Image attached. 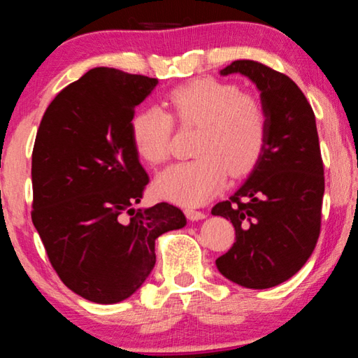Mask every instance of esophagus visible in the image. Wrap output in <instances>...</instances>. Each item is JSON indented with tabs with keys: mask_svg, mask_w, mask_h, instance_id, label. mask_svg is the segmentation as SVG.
<instances>
[{
	"mask_svg": "<svg viewBox=\"0 0 358 358\" xmlns=\"http://www.w3.org/2000/svg\"><path fill=\"white\" fill-rule=\"evenodd\" d=\"M184 213H185V217L190 220V222H197V220H203L205 217H207V213L199 212V210H192V208H185Z\"/></svg>",
	"mask_w": 358,
	"mask_h": 358,
	"instance_id": "34e87169",
	"label": "esophagus"
}]
</instances>
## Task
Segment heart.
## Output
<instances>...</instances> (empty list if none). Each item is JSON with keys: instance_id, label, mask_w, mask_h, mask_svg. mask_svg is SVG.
I'll return each instance as SVG.
<instances>
[{"instance_id": "b5f03b06", "label": "heart", "mask_w": 358, "mask_h": 358, "mask_svg": "<svg viewBox=\"0 0 358 358\" xmlns=\"http://www.w3.org/2000/svg\"><path fill=\"white\" fill-rule=\"evenodd\" d=\"M174 124L197 129L192 143L197 158L163 171L155 192L184 207H197L217 195L227 173L234 179L251 173L267 145L268 114L261 97L217 78H197L171 90L166 112L150 107L131 117V145L145 163L169 159Z\"/></svg>"}]
</instances>
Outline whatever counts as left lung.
<instances>
[{
    "mask_svg": "<svg viewBox=\"0 0 358 358\" xmlns=\"http://www.w3.org/2000/svg\"><path fill=\"white\" fill-rule=\"evenodd\" d=\"M241 73L261 91L268 114L264 155L249 179L212 208L234 227L218 271L246 288H271L295 275L321 233L324 164L316 119L296 83L254 60H236L222 75Z\"/></svg>",
    "mask_w": 358,
    "mask_h": 358,
    "instance_id": "8db88e82",
    "label": "left lung"
}]
</instances>
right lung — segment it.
Listing matches in <instances>:
<instances>
[{"label":"right lung","instance_id":"right-lung-1","mask_svg":"<svg viewBox=\"0 0 358 358\" xmlns=\"http://www.w3.org/2000/svg\"><path fill=\"white\" fill-rule=\"evenodd\" d=\"M156 85L92 68L55 96L34 143V227L60 280L101 305L138 290L155 267V239L185 224L171 203L134 208L150 179L130 120Z\"/></svg>","mask_w":358,"mask_h":358}]
</instances>
